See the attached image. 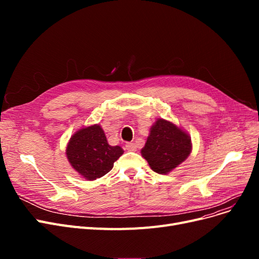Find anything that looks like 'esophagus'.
Instances as JSON below:
<instances>
[{
	"label": "esophagus",
	"mask_w": 259,
	"mask_h": 259,
	"mask_svg": "<svg viewBox=\"0 0 259 259\" xmlns=\"http://www.w3.org/2000/svg\"><path fill=\"white\" fill-rule=\"evenodd\" d=\"M125 148H126V150H128V151H136L137 146L135 143H127L126 145H125Z\"/></svg>",
	"instance_id": "obj_1"
}]
</instances>
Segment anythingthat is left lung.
<instances>
[{"label": "left lung", "mask_w": 259, "mask_h": 259, "mask_svg": "<svg viewBox=\"0 0 259 259\" xmlns=\"http://www.w3.org/2000/svg\"><path fill=\"white\" fill-rule=\"evenodd\" d=\"M191 152V138L175 124L158 119L150 130L142 155L151 169L167 174L183 163Z\"/></svg>", "instance_id": "obj_1"}]
</instances>
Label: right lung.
Instances as JSON below:
<instances>
[{"instance_id":"add662e5","label":"right lung","mask_w":259,"mask_h":259,"mask_svg":"<svg viewBox=\"0 0 259 259\" xmlns=\"http://www.w3.org/2000/svg\"><path fill=\"white\" fill-rule=\"evenodd\" d=\"M123 152L121 147L108 144L98 124L77 131L66 149L71 166L88 180H95L110 171Z\"/></svg>"}]
</instances>
